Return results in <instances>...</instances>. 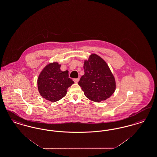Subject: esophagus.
Here are the masks:
<instances>
[{"label": "esophagus", "mask_w": 157, "mask_h": 157, "mask_svg": "<svg viewBox=\"0 0 157 157\" xmlns=\"http://www.w3.org/2000/svg\"><path fill=\"white\" fill-rule=\"evenodd\" d=\"M79 78H76V79H74V81L76 83L79 82Z\"/></svg>", "instance_id": "34e87169"}]
</instances>
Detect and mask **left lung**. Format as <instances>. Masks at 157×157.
<instances>
[{"mask_svg": "<svg viewBox=\"0 0 157 157\" xmlns=\"http://www.w3.org/2000/svg\"><path fill=\"white\" fill-rule=\"evenodd\" d=\"M85 74L79 85L85 97L99 102L110 97L116 90L115 79L106 62L95 53H92L88 60H84Z\"/></svg>", "mask_w": 157, "mask_h": 157, "instance_id": "obj_1", "label": "left lung"}]
</instances>
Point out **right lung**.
Wrapping results in <instances>:
<instances>
[{
    "mask_svg": "<svg viewBox=\"0 0 157 157\" xmlns=\"http://www.w3.org/2000/svg\"><path fill=\"white\" fill-rule=\"evenodd\" d=\"M56 62L45 66L37 78V88L41 97L55 102L64 97L67 88L74 82L69 78L68 71H62Z\"/></svg>",
    "mask_w": 157,
    "mask_h": 157,
    "instance_id": "obj_1",
    "label": "right lung"
}]
</instances>
